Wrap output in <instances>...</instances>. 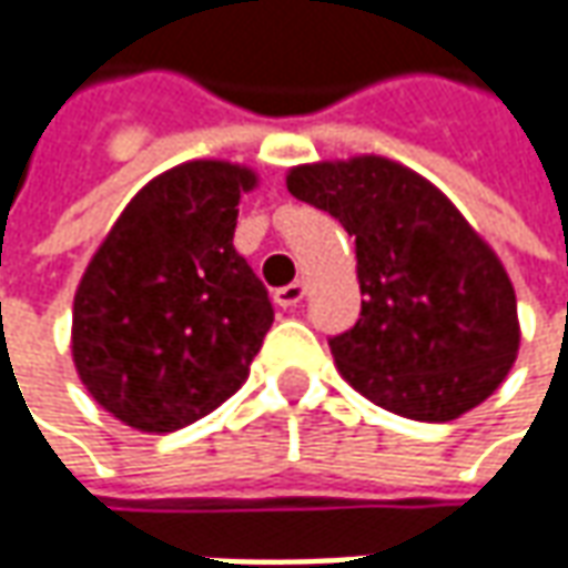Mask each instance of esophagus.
<instances>
[{
  "label": "esophagus",
  "instance_id": "obj_1",
  "mask_svg": "<svg viewBox=\"0 0 568 568\" xmlns=\"http://www.w3.org/2000/svg\"><path fill=\"white\" fill-rule=\"evenodd\" d=\"M303 296H306V284L294 281V284H287V287L274 291V303H277L281 310H294V306L303 303Z\"/></svg>",
  "mask_w": 568,
  "mask_h": 568
}]
</instances>
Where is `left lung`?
<instances>
[{
    "mask_svg": "<svg viewBox=\"0 0 568 568\" xmlns=\"http://www.w3.org/2000/svg\"><path fill=\"white\" fill-rule=\"evenodd\" d=\"M287 189L354 236L361 318L328 341L341 376L426 424L487 402L513 369L521 328L513 281L465 214L379 154L291 166Z\"/></svg>",
    "mask_w": 568,
    "mask_h": 568,
    "instance_id": "8db88e82",
    "label": "left lung"
}]
</instances>
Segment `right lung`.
<instances>
[{"label": "right lung", "instance_id": "obj_1", "mask_svg": "<svg viewBox=\"0 0 568 568\" xmlns=\"http://www.w3.org/2000/svg\"><path fill=\"white\" fill-rule=\"evenodd\" d=\"M255 170L189 161L122 207L81 274L72 361L88 395L142 433L202 420L250 376L274 310L233 250Z\"/></svg>", "mask_w": 568, "mask_h": 568}]
</instances>
